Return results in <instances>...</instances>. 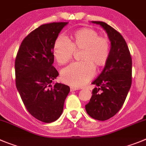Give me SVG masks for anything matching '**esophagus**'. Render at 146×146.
<instances>
[{
    "label": "esophagus",
    "instance_id": "1",
    "mask_svg": "<svg viewBox=\"0 0 146 146\" xmlns=\"http://www.w3.org/2000/svg\"><path fill=\"white\" fill-rule=\"evenodd\" d=\"M70 90H71V91H75V90H79V88H75V87H71Z\"/></svg>",
    "mask_w": 146,
    "mask_h": 146
}]
</instances>
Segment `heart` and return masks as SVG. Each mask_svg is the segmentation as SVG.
<instances>
[{"mask_svg":"<svg viewBox=\"0 0 146 146\" xmlns=\"http://www.w3.org/2000/svg\"><path fill=\"white\" fill-rule=\"evenodd\" d=\"M75 50H82L80 62H74L63 69L61 80L72 86H82L95 74V67L103 66L109 58L110 45L109 40L99 37L97 31L85 28L76 31L71 42L66 36L59 35L55 40L53 55L60 64L68 62Z\"/></svg>","mask_w":146,"mask_h":146,"instance_id":"obj_1","label":"heart"}]
</instances>
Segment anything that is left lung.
<instances>
[{"instance_id": "1", "label": "left lung", "mask_w": 146, "mask_h": 146, "mask_svg": "<svg viewBox=\"0 0 146 146\" xmlns=\"http://www.w3.org/2000/svg\"><path fill=\"white\" fill-rule=\"evenodd\" d=\"M107 33L111 42L105 67L92 82L97 86L92 92L85 110L95 119L105 121L121 108L132 84V58L126 41L119 33L103 21H91Z\"/></svg>"}]
</instances>
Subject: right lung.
I'll use <instances>...</instances> for the list:
<instances>
[{
	"instance_id": "right-lung-1",
	"label": "right lung",
	"mask_w": 146,
	"mask_h": 146,
	"mask_svg": "<svg viewBox=\"0 0 146 146\" xmlns=\"http://www.w3.org/2000/svg\"><path fill=\"white\" fill-rule=\"evenodd\" d=\"M68 22L40 26L21 43L15 61L16 85L29 113L45 123L56 121L64 109L70 91L68 85L51 83L58 75L53 66V47Z\"/></svg>"
}]
</instances>
